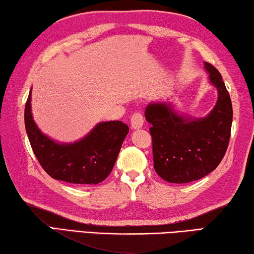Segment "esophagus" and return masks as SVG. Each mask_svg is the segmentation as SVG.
Instances as JSON below:
<instances>
[{
  "instance_id": "obj_1",
  "label": "esophagus",
  "mask_w": 254,
  "mask_h": 254,
  "mask_svg": "<svg viewBox=\"0 0 254 254\" xmlns=\"http://www.w3.org/2000/svg\"><path fill=\"white\" fill-rule=\"evenodd\" d=\"M144 124V117L140 112H135L132 114L131 118H130V125L134 129H137V128H142Z\"/></svg>"
}]
</instances>
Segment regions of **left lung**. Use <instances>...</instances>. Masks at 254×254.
Listing matches in <instances>:
<instances>
[{
  "instance_id": "8db88e82",
  "label": "left lung",
  "mask_w": 254,
  "mask_h": 254,
  "mask_svg": "<svg viewBox=\"0 0 254 254\" xmlns=\"http://www.w3.org/2000/svg\"><path fill=\"white\" fill-rule=\"evenodd\" d=\"M205 67L218 91L217 102L207 117L184 118L170 103H151L145 110L152 125L154 169L172 184H188L214 171L228 147L233 120L230 93L218 69L209 63Z\"/></svg>"
}]
</instances>
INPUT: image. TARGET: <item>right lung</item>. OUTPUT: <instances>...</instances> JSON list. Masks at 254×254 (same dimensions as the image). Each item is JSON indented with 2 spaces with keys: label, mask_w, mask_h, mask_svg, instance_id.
Masks as SVG:
<instances>
[{
  "label": "right lung",
  "mask_w": 254,
  "mask_h": 254,
  "mask_svg": "<svg viewBox=\"0 0 254 254\" xmlns=\"http://www.w3.org/2000/svg\"><path fill=\"white\" fill-rule=\"evenodd\" d=\"M31 91L24 108L29 142L43 169L55 180L76 185H97L109 176L129 128L123 122L100 123L84 138L57 144L36 126L30 109Z\"/></svg>",
  "instance_id": "right-lung-1"
}]
</instances>
